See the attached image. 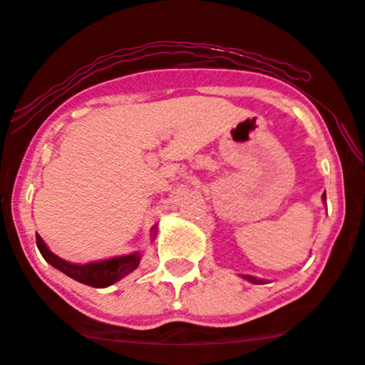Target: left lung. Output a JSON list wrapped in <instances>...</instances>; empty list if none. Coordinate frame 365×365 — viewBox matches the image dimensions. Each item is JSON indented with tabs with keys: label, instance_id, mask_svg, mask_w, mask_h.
Segmentation results:
<instances>
[{
	"label": "left lung",
	"instance_id": "left-lung-1",
	"mask_svg": "<svg viewBox=\"0 0 365 365\" xmlns=\"http://www.w3.org/2000/svg\"><path fill=\"white\" fill-rule=\"evenodd\" d=\"M323 199H327V195H324V194H323ZM245 279L252 280V282H257V284H263V280H257L255 277H250V275H245Z\"/></svg>",
	"mask_w": 365,
	"mask_h": 365
}]
</instances>
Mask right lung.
<instances>
[{
    "instance_id": "right-lung-1",
    "label": "right lung",
    "mask_w": 365,
    "mask_h": 365,
    "mask_svg": "<svg viewBox=\"0 0 365 365\" xmlns=\"http://www.w3.org/2000/svg\"><path fill=\"white\" fill-rule=\"evenodd\" d=\"M153 232H156V227H153ZM35 240H37V248L41 250L42 257L52 267L64 272L66 275L78 280V282L91 285V287H107V285L115 284L117 280H120L127 274L138 269L140 260V253H133L125 255V257L110 258V260L86 263V265H74V263L61 260L59 257H56L54 253L49 252L38 235L35 236Z\"/></svg>"
}]
</instances>
